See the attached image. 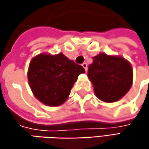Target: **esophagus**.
I'll return each mask as SVG.
<instances>
[{"instance_id":"esophagus-1","label":"esophagus","mask_w":149,"mask_h":149,"mask_svg":"<svg viewBox=\"0 0 149 149\" xmlns=\"http://www.w3.org/2000/svg\"><path fill=\"white\" fill-rule=\"evenodd\" d=\"M82 66L84 68L85 72H87V66H88V65H87V64H86V63H83V64H82Z\"/></svg>"}]
</instances>
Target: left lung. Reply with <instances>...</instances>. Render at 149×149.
Wrapping results in <instances>:
<instances>
[{"label": "left lung", "mask_w": 149, "mask_h": 149, "mask_svg": "<svg viewBox=\"0 0 149 149\" xmlns=\"http://www.w3.org/2000/svg\"><path fill=\"white\" fill-rule=\"evenodd\" d=\"M88 77L97 98L105 103H114L131 88L133 71L124 58L99 53L93 57V63L89 65Z\"/></svg>", "instance_id": "1"}]
</instances>
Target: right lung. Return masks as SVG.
I'll return each instance as SVG.
<instances>
[{"instance_id":"add662e5","label":"right lung","mask_w":149,"mask_h":149,"mask_svg":"<svg viewBox=\"0 0 149 149\" xmlns=\"http://www.w3.org/2000/svg\"><path fill=\"white\" fill-rule=\"evenodd\" d=\"M85 70L63 53H40L30 62L27 78L35 97L48 106H58L68 98L78 75Z\"/></svg>"}]
</instances>
